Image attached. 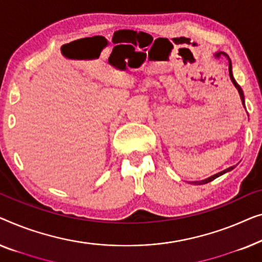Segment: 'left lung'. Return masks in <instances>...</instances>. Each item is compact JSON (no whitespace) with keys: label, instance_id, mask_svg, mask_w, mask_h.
Returning <instances> with one entry per match:
<instances>
[{"label":"left lung","instance_id":"left-lung-1","mask_svg":"<svg viewBox=\"0 0 262 262\" xmlns=\"http://www.w3.org/2000/svg\"><path fill=\"white\" fill-rule=\"evenodd\" d=\"M221 56H224V57H227V58H228V61H229V76H230V79H231V82H233L234 86L236 88V89H237L238 94H240V98H241V101H242V105L245 106V95H243V91H242V89H241V86L238 85V84L236 83V80H235V78H234V76H233V68H231V61H230V59H229V57H228L227 54L224 53V52H217V53L213 54V57H215V58H220ZM245 108H246V106H245ZM234 168H235V166L228 167L227 169H224V171H222V172H219V173H216V174H213V176H211V177H209V178H206V179H204V180H200V182H191V183L194 184V185H203V184L210 183V182H212L213 179L219 178L220 176L224 174V173H227V172H230L231 169H234Z\"/></svg>","mask_w":262,"mask_h":262}]
</instances>
